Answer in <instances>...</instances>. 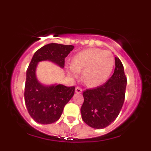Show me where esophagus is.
Segmentation results:
<instances>
[{"label": "esophagus", "instance_id": "obj_1", "mask_svg": "<svg viewBox=\"0 0 151 151\" xmlns=\"http://www.w3.org/2000/svg\"><path fill=\"white\" fill-rule=\"evenodd\" d=\"M75 91H76V93H77V94H81V93H82V89L78 87L76 88V90Z\"/></svg>", "mask_w": 151, "mask_h": 151}]
</instances>
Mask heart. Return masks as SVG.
<instances>
[{
    "label": "heart",
    "mask_w": 151,
    "mask_h": 151,
    "mask_svg": "<svg viewBox=\"0 0 151 151\" xmlns=\"http://www.w3.org/2000/svg\"><path fill=\"white\" fill-rule=\"evenodd\" d=\"M115 66V57L110 51L88 48L78 52L66 66L69 76L76 77L82 73V79L90 88L98 87L106 82Z\"/></svg>",
    "instance_id": "b5f03b06"
}]
</instances>
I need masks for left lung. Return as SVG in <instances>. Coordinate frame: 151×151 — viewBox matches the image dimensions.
<instances>
[{
	"mask_svg": "<svg viewBox=\"0 0 151 151\" xmlns=\"http://www.w3.org/2000/svg\"><path fill=\"white\" fill-rule=\"evenodd\" d=\"M115 70L104 85L83 92L82 118L90 127L101 129L110 125L118 116L125 100L127 79L124 67L115 57Z\"/></svg>",
	"mask_w": 151,
	"mask_h": 151,
	"instance_id": "obj_1",
	"label": "left lung"
}]
</instances>
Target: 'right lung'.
Wrapping results in <instances>:
<instances>
[{"label":"right lung","instance_id":"obj_1","mask_svg":"<svg viewBox=\"0 0 151 151\" xmlns=\"http://www.w3.org/2000/svg\"><path fill=\"white\" fill-rule=\"evenodd\" d=\"M73 48V45L48 44L38 49L32 58L26 71L24 96L29 115L38 123L47 125L58 120L75 93L74 86L57 83L46 85L40 82L36 75L38 63L50 61L63 68L65 58Z\"/></svg>","mask_w":151,"mask_h":151}]
</instances>
